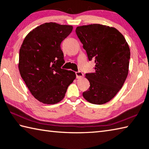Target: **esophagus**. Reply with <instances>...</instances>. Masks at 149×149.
I'll return each mask as SVG.
<instances>
[{
    "label": "esophagus",
    "instance_id": "esophagus-1",
    "mask_svg": "<svg viewBox=\"0 0 149 149\" xmlns=\"http://www.w3.org/2000/svg\"><path fill=\"white\" fill-rule=\"evenodd\" d=\"M75 73H76V76H77V78H81L84 76L82 72H81L80 71H78V72H76Z\"/></svg>",
    "mask_w": 149,
    "mask_h": 149
}]
</instances>
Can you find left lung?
<instances>
[{"mask_svg": "<svg viewBox=\"0 0 149 149\" xmlns=\"http://www.w3.org/2000/svg\"><path fill=\"white\" fill-rule=\"evenodd\" d=\"M76 33L95 72L86 73L89 88L83 93L86 100L103 104L116 96L128 73L130 52L124 36L113 27L100 24L78 26Z\"/></svg>", "mask_w": 149, "mask_h": 149, "instance_id": "1", "label": "left lung"}]
</instances>
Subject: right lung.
Here are the masks:
<instances>
[{
    "mask_svg": "<svg viewBox=\"0 0 149 149\" xmlns=\"http://www.w3.org/2000/svg\"><path fill=\"white\" fill-rule=\"evenodd\" d=\"M72 30L70 25L46 22L28 33L21 45L19 72L31 93L42 103L60 102L76 78L74 72L61 69L65 61L60 45Z\"/></svg>",
    "mask_w": 149,
    "mask_h": 149,
    "instance_id": "add662e5",
    "label": "right lung"
}]
</instances>
